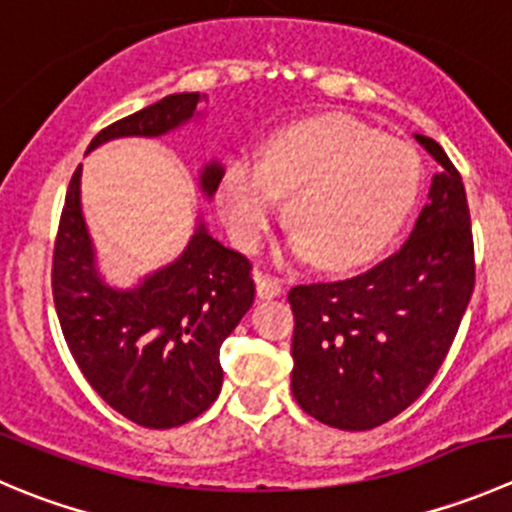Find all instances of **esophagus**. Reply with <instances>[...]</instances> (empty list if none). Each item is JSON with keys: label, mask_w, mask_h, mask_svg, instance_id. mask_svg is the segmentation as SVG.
I'll return each instance as SVG.
<instances>
[{"label": "esophagus", "mask_w": 512, "mask_h": 512, "mask_svg": "<svg viewBox=\"0 0 512 512\" xmlns=\"http://www.w3.org/2000/svg\"><path fill=\"white\" fill-rule=\"evenodd\" d=\"M255 285H257V295H260L262 300H270V297L282 295V290H285L282 282L277 280L275 275H265V272H257Z\"/></svg>", "instance_id": "esophagus-1"}]
</instances>
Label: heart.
Instances as JSON below:
<instances>
[{
  "label": "heart",
  "instance_id": "heart-1",
  "mask_svg": "<svg viewBox=\"0 0 512 512\" xmlns=\"http://www.w3.org/2000/svg\"><path fill=\"white\" fill-rule=\"evenodd\" d=\"M420 157L347 114H322L277 132L262 160L237 157L220 205L232 237L255 250L287 202L292 245L325 270H350L380 255L413 212Z\"/></svg>",
  "mask_w": 512,
  "mask_h": 512
}]
</instances>
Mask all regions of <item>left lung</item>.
<instances>
[{"mask_svg": "<svg viewBox=\"0 0 512 512\" xmlns=\"http://www.w3.org/2000/svg\"><path fill=\"white\" fill-rule=\"evenodd\" d=\"M415 140L443 172L405 245L350 280L287 292L292 395L330 428L372 430L410 408L448 357L475 290L463 177L438 142Z\"/></svg>", "mask_w": 512, "mask_h": 512, "instance_id": "1", "label": "left lung"}]
</instances>
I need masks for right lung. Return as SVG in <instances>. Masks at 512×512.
Masks as SVG:
<instances>
[{
  "mask_svg": "<svg viewBox=\"0 0 512 512\" xmlns=\"http://www.w3.org/2000/svg\"><path fill=\"white\" fill-rule=\"evenodd\" d=\"M200 92L170 94L104 127L94 150L114 137H157L195 114ZM79 170L69 180L52 252V295L62 335L94 393L142 428L165 430L205 413L222 388L220 345L255 300L252 262L220 245L205 227L180 260L117 292L94 270L79 210ZM222 167L202 172V190H217Z\"/></svg>",
  "mask_w": 512,
  "mask_h": 512,
  "instance_id": "1",
  "label": "right lung"
}]
</instances>
